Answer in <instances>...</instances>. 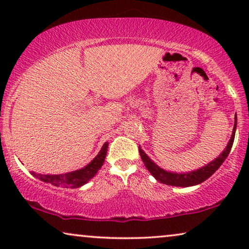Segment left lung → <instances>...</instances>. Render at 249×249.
<instances>
[{"mask_svg":"<svg viewBox=\"0 0 249 249\" xmlns=\"http://www.w3.org/2000/svg\"><path fill=\"white\" fill-rule=\"evenodd\" d=\"M236 127H237V118H236V121H234L232 136H231L230 141L228 142L226 149L222 152V154H221L217 159L214 160L213 162L209 163V164L203 166L202 169L197 170V171H193L189 173H172V172L164 171L163 169L159 168V166L156 165L144 152H142V149L141 147H139V154H141V158L142 160V162H144L146 169H147L148 171L151 172V175H153V177H154V178L161 183H165V185H169V186H178V187L195 186V185H198L200 182L205 181L206 179H209L210 177L220 168V165L224 162V160L228 158L234 141Z\"/></svg>","mask_w":249,"mask_h":249,"instance_id":"8db88e82","label":"left lung"}]
</instances>
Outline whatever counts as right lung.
<instances>
[{
  "label": "right lung",
  "mask_w": 249,
  "mask_h": 249,
  "mask_svg": "<svg viewBox=\"0 0 249 249\" xmlns=\"http://www.w3.org/2000/svg\"><path fill=\"white\" fill-rule=\"evenodd\" d=\"M107 142H105L103 147L100 151V153L96 155L93 161L89 164L85 166V168L77 170V171L64 173V175H39V173L32 172L33 176H35L36 178L42 180L44 182L51 183V185L56 186V187H63V188H78V187L83 186L87 181L93 178L96 175L98 170L101 169V166L103 165L105 156H107Z\"/></svg>",
  "instance_id": "obj_1"
}]
</instances>
